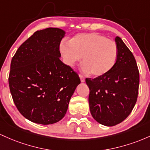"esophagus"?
Masks as SVG:
<instances>
[{
  "mask_svg": "<svg viewBox=\"0 0 150 150\" xmlns=\"http://www.w3.org/2000/svg\"><path fill=\"white\" fill-rule=\"evenodd\" d=\"M79 77H80L81 81V82H84V81H85V78H84L83 76H82V75H79Z\"/></svg>",
  "mask_w": 150,
  "mask_h": 150,
  "instance_id": "1",
  "label": "esophagus"
}]
</instances>
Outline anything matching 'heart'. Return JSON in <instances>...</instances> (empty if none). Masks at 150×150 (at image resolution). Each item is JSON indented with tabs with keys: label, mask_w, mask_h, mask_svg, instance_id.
<instances>
[{
	"label": "heart",
	"mask_w": 150,
	"mask_h": 150,
	"mask_svg": "<svg viewBox=\"0 0 150 150\" xmlns=\"http://www.w3.org/2000/svg\"><path fill=\"white\" fill-rule=\"evenodd\" d=\"M59 51L64 62L74 67L82 57V70L93 76H100L110 71L118 57V47L114 40L97 33L76 35L69 43L63 41Z\"/></svg>",
	"instance_id": "1"
}]
</instances>
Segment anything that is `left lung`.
Returning a JSON list of instances; mask_svg holds the SVG:
<instances>
[{
    "mask_svg": "<svg viewBox=\"0 0 150 150\" xmlns=\"http://www.w3.org/2000/svg\"><path fill=\"white\" fill-rule=\"evenodd\" d=\"M115 42L118 57L112 69L93 79H86L91 113L105 126L116 125L127 117L138 95L139 75L135 59L121 38L116 37Z\"/></svg>",
    "mask_w": 150,
    "mask_h": 150,
    "instance_id": "obj_1",
    "label": "left lung"
}]
</instances>
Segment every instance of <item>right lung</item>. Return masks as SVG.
<instances>
[{
	"instance_id": "1",
	"label": "right lung",
	"mask_w": 150,
	"mask_h": 150,
	"mask_svg": "<svg viewBox=\"0 0 150 150\" xmlns=\"http://www.w3.org/2000/svg\"><path fill=\"white\" fill-rule=\"evenodd\" d=\"M59 28L38 30L21 45L11 64L9 86L15 105L25 118L42 125L61 120L81 81L61 60Z\"/></svg>"
}]
</instances>
